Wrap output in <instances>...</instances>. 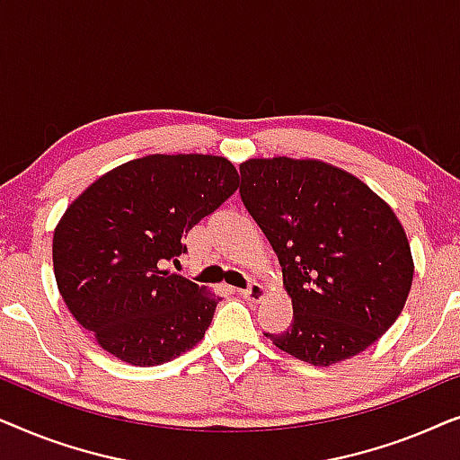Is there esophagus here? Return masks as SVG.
I'll return each instance as SVG.
<instances>
[{
	"label": "esophagus",
	"mask_w": 460,
	"mask_h": 460,
	"mask_svg": "<svg viewBox=\"0 0 460 460\" xmlns=\"http://www.w3.org/2000/svg\"><path fill=\"white\" fill-rule=\"evenodd\" d=\"M238 293H241L247 301H251V304H260V301L266 297V288H263L261 285H257V282H253V285H249L247 288H241V291H238Z\"/></svg>",
	"instance_id": "esophagus-1"
}]
</instances>
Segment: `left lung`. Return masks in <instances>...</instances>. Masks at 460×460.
Segmentation results:
<instances>
[{
	"mask_svg": "<svg viewBox=\"0 0 460 460\" xmlns=\"http://www.w3.org/2000/svg\"><path fill=\"white\" fill-rule=\"evenodd\" d=\"M241 199L272 244L293 301L291 329L266 332L314 367L373 345L404 310L414 263L385 200L343 169L314 159H249Z\"/></svg>",
	"mask_w": 460,
	"mask_h": 460,
	"instance_id": "8db88e82",
	"label": "left lung"
}]
</instances>
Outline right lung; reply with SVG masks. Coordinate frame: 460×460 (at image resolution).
Returning <instances> with one entry per match:
<instances>
[{
	"label": "right lung",
	"instance_id": "obj_1",
	"mask_svg": "<svg viewBox=\"0 0 460 460\" xmlns=\"http://www.w3.org/2000/svg\"><path fill=\"white\" fill-rule=\"evenodd\" d=\"M238 188L224 156L148 155L98 178L54 230V276L73 318L102 349L156 367L197 345L217 295L165 270Z\"/></svg>",
	"mask_w": 460,
	"mask_h": 460
}]
</instances>
